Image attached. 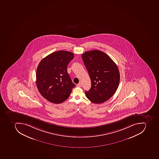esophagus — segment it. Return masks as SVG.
<instances>
[{
	"label": "esophagus",
	"mask_w": 159,
	"mask_h": 159,
	"mask_svg": "<svg viewBox=\"0 0 159 159\" xmlns=\"http://www.w3.org/2000/svg\"><path fill=\"white\" fill-rule=\"evenodd\" d=\"M82 86L81 83H79L77 85V87H81Z\"/></svg>",
	"instance_id": "34e87169"
}]
</instances>
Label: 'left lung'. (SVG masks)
<instances>
[{
	"label": "left lung",
	"mask_w": 159,
	"mask_h": 159,
	"mask_svg": "<svg viewBox=\"0 0 159 159\" xmlns=\"http://www.w3.org/2000/svg\"><path fill=\"white\" fill-rule=\"evenodd\" d=\"M91 80V88L86 96L94 103L108 100L116 92L120 75L116 63L105 53L99 50L87 51L82 55Z\"/></svg>",
	"instance_id": "left-lung-1"
}]
</instances>
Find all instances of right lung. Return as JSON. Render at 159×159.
I'll return each mask as SVG.
<instances>
[{"label":"right lung","mask_w":159,"mask_h":159,"mask_svg":"<svg viewBox=\"0 0 159 159\" xmlns=\"http://www.w3.org/2000/svg\"><path fill=\"white\" fill-rule=\"evenodd\" d=\"M74 58L70 52L59 51L42 59L37 66L36 85L42 97L59 104L68 98L75 86L67 73L68 63Z\"/></svg>","instance_id":"add662e5"}]
</instances>
